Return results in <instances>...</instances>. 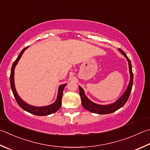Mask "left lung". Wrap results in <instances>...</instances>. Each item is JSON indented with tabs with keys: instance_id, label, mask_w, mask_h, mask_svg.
Segmentation results:
<instances>
[{
	"instance_id": "left-lung-1",
	"label": "left lung",
	"mask_w": 150,
	"mask_h": 150,
	"mask_svg": "<svg viewBox=\"0 0 150 150\" xmlns=\"http://www.w3.org/2000/svg\"><path fill=\"white\" fill-rule=\"evenodd\" d=\"M119 50L121 52V54L126 58L129 64V73H130V81L128 86L125 91L123 94L121 95V96L119 98L118 100H117L115 102L110 104L107 105H101L98 104V103L92 102L91 100L88 98V97L86 96L85 92H84L83 88L79 86V92L81 99V103L83 106L84 108H85L86 110L91 111L92 113H98V114H109L113 112H115V111L118 110L123 106L125 103L127 102V100L129 99L130 92H131L132 84H133V73L132 70V65L130 59L128 58L127 54H125L121 49L119 48Z\"/></svg>"
}]
</instances>
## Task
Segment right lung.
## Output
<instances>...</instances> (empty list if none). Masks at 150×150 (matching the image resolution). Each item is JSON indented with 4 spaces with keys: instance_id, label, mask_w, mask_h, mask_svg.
I'll return each mask as SVG.
<instances>
[{
    "instance_id": "1",
    "label": "right lung",
    "mask_w": 150,
    "mask_h": 150,
    "mask_svg": "<svg viewBox=\"0 0 150 150\" xmlns=\"http://www.w3.org/2000/svg\"><path fill=\"white\" fill-rule=\"evenodd\" d=\"M28 48L26 47L23 48L21 50V52L19 54L17 59H16V61L13 62L12 65V69H11V73H10V86L11 89H12L13 96H14L16 100V102L18 103V105L20 107L28 112L33 114L35 115H39V116H45L48 115L50 114L55 113L58 111L61 107L62 105V95H63V91L65 88V86H66V84H62L59 86L58 88V95H57V98L56 101L54 103H51L50 105H45V106H40V107H37V106H33L32 105H30L29 103L24 102L23 100L19 96L17 91L16 90L15 87V83H14V70L16 65L18 64L19 60H20L21 56L23 55V54L27 48Z\"/></svg>"
}]
</instances>
